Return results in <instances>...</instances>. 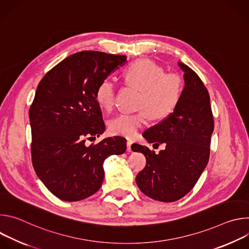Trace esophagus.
Segmentation results:
<instances>
[{
  "label": "esophagus",
  "instance_id": "34e87169",
  "mask_svg": "<svg viewBox=\"0 0 249 249\" xmlns=\"http://www.w3.org/2000/svg\"><path fill=\"white\" fill-rule=\"evenodd\" d=\"M131 145H132V142H131L130 140H128V141H127V151H128V152H132Z\"/></svg>",
  "mask_w": 249,
  "mask_h": 249
}]
</instances>
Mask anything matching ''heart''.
Returning a JSON list of instances; mask_svg holds the SVG:
<instances>
[{"label":"heart","instance_id":"b5f03b06","mask_svg":"<svg viewBox=\"0 0 249 249\" xmlns=\"http://www.w3.org/2000/svg\"><path fill=\"white\" fill-rule=\"evenodd\" d=\"M129 86L141 90L136 113H122L110 120L109 131L113 135L134 138L147 121L169 116L179 104L183 93V80L177 73H164V69L151 60H138L123 73ZM115 86L109 79L102 80L95 90V99L104 110L112 108L115 101Z\"/></svg>","mask_w":249,"mask_h":249}]
</instances>
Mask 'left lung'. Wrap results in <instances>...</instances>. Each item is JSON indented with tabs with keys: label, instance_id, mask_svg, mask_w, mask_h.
Instances as JSON below:
<instances>
[{
	"label": "left lung",
	"instance_id": "left-lung-1",
	"mask_svg": "<svg viewBox=\"0 0 249 249\" xmlns=\"http://www.w3.org/2000/svg\"><path fill=\"white\" fill-rule=\"evenodd\" d=\"M178 65L185 83L179 104L169 116L143 134L149 143L164 144L165 149L156 154L146 146L131 147L147 159L146 166L136 176L138 187L160 202L179 200L195 186L209 161L214 130L206 87L192 69L181 62Z\"/></svg>",
	"mask_w": 249,
	"mask_h": 249
}]
</instances>
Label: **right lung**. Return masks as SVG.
Returning a JSON list of instances; mask_svg holds the SVG:
<instances>
[{"mask_svg": "<svg viewBox=\"0 0 249 249\" xmlns=\"http://www.w3.org/2000/svg\"><path fill=\"white\" fill-rule=\"evenodd\" d=\"M126 60L98 51L75 53L52 68L37 87L29 109L32 164L47 189L63 201L94 194L103 181L105 159L126 151V140L118 136L86 145L105 130L96 88Z\"/></svg>", "mask_w": 249, "mask_h": 249, "instance_id": "right-lung-1", "label": "right lung"}]
</instances>
